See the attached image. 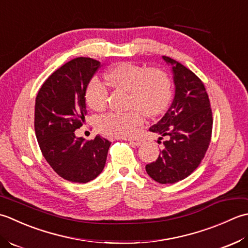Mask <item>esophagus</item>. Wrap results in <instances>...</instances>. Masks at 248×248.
I'll return each instance as SVG.
<instances>
[{
	"label": "esophagus",
	"mask_w": 248,
	"mask_h": 248,
	"mask_svg": "<svg viewBox=\"0 0 248 248\" xmlns=\"http://www.w3.org/2000/svg\"><path fill=\"white\" fill-rule=\"evenodd\" d=\"M128 141H129L131 144H134L136 146H139V145L142 144V142H143V140L142 139H139V138H129Z\"/></svg>",
	"instance_id": "obj_1"
}]
</instances>
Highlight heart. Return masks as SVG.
Instances as JSON below:
<instances>
[{
  "label": "heart",
  "instance_id": "obj_1",
  "mask_svg": "<svg viewBox=\"0 0 248 248\" xmlns=\"http://www.w3.org/2000/svg\"><path fill=\"white\" fill-rule=\"evenodd\" d=\"M106 80L114 89L128 92L126 107L131 109L125 113H109L99 120V129L113 137L135 135L143 124V114L154 118L163 113L172 94L169 75L157 67L123 62L108 70ZM85 100L91 109L102 111L108 106V90L93 80L85 92Z\"/></svg>",
  "mask_w": 248,
  "mask_h": 248
}]
</instances>
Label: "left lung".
Here are the masks:
<instances>
[{"mask_svg": "<svg viewBox=\"0 0 248 248\" xmlns=\"http://www.w3.org/2000/svg\"><path fill=\"white\" fill-rule=\"evenodd\" d=\"M172 66L173 102L150 131L160 135L164 150L145 166L146 173L160 184H173L187 178L203 159L211 142L212 109L203 82L184 65L163 57ZM160 142V141H159Z\"/></svg>", "mask_w": 248, "mask_h": 248, "instance_id": "left-lung-1", "label": "left lung"}]
</instances>
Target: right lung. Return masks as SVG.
I'll list each match as a JSON object with an SVG mask.
<instances>
[{
    "label": "right lung",
    "mask_w": 248,
    "mask_h": 248,
    "mask_svg": "<svg viewBox=\"0 0 248 248\" xmlns=\"http://www.w3.org/2000/svg\"><path fill=\"white\" fill-rule=\"evenodd\" d=\"M100 62L76 58L49 76L35 100V135L47 163L61 178L87 183L102 172L111 142L77 138L87 115L85 92Z\"/></svg>",
    "instance_id": "right-lung-1"
}]
</instances>
